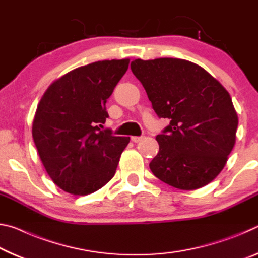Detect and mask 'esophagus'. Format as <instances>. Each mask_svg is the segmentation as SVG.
<instances>
[{
  "label": "esophagus",
  "instance_id": "obj_1",
  "mask_svg": "<svg viewBox=\"0 0 258 258\" xmlns=\"http://www.w3.org/2000/svg\"><path fill=\"white\" fill-rule=\"evenodd\" d=\"M131 140H132V141H133L134 143H138V142L141 141L142 137H132V138H131Z\"/></svg>",
  "mask_w": 258,
  "mask_h": 258
}]
</instances>
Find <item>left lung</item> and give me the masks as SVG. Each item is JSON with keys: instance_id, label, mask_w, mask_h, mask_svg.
Here are the masks:
<instances>
[{"instance_id": "1", "label": "left lung", "mask_w": 258, "mask_h": 258, "mask_svg": "<svg viewBox=\"0 0 258 258\" xmlns=\"http://www.w3.org/2000/svg\"><path fill=\"white\" fill-rule=\"evenodd\" d=\"M134 76L152 108L169 125L156 137L159 151L149 164L160 181L195 190L215 178L235 143L238 115L220 82L187 60L135 59Z\"/></svg>"}]
</instances>
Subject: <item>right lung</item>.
<instances>
[{
    "mask_svg": "<svg viewBox=\"0 0 258 258\" xmlns=\"http://www.w3.org/2000/svg\"><path fill=\"white\" fill-rule=\"evenodd\" d=\"M130 59L103 60L74 69L45 91L33 121V139L49 176L63 191L85 196L115 175L130 138L102 130L107 99Z\"/></svg>",
    "mask_w": 258,
    "mask_h": 258,
    "instance_id": "1",
    "label": "right lung"
}]
</instances>
